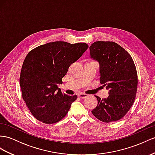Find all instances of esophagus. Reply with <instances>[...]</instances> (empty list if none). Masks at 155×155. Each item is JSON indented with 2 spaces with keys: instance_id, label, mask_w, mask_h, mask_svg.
Listing matches in <instances>:
<instances>
[{
  "instance_id": "1",
  "label": "esophagus",
  "mask_w": 155,
  "mask_h": 155,
  "mask_svg": "<svg viewBox=\"0 0 155 155\" xmlns=\"http://www.w3.org/2000/svg\"><path fill=\"white\" fill-rule=\"evenodd\" d=\"M87 96H88V95L86 94H84V93H80L78 94V97H81V98H86Z\"/></svg>"
}]
</instances>
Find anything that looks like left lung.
Segmentation results:
<instances>
[{
	"label": "left lung",
	"instance_id": "1",
	"mask_svg": "<svg viewBox=\"0 0 155 155\" xmlns=\"http://www.w3.org/2000/svg\"><path fill=\"white\" fill-rule=\"evenodd\" d=\"M90 55L100 63V83L109 89V96L97 100L92 110L98 120L109 123L120 120L132 107L136 96L137 73L132 56L117 43L96 41Z\"/></svg>",
	"mask_w": 155,
	"mask_h": 155
}]
</instances>
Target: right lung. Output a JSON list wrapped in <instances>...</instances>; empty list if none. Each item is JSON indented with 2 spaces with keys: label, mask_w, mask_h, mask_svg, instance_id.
Listing matches in <instances>:
<instances>
[{
  "label": "right lung",
  "mask_w": 155,
  "mask_h": 155,
  "mask_svg": "<svg viewBox=\"0 0 155 155\" xmlns=\"http://www.w3.org/2000/svg\"><path fill=\"white\" fill-rule=\"evenodd\" d=\"M88 48L85 42L55 41L38 46L27 54L23 63L19 85L22 97L33 116L45 124L65 117L77 95L67 96L58 88L69 66Z\"/></svg>",
  "instance_id": "obj_1"
}]
</instances>
